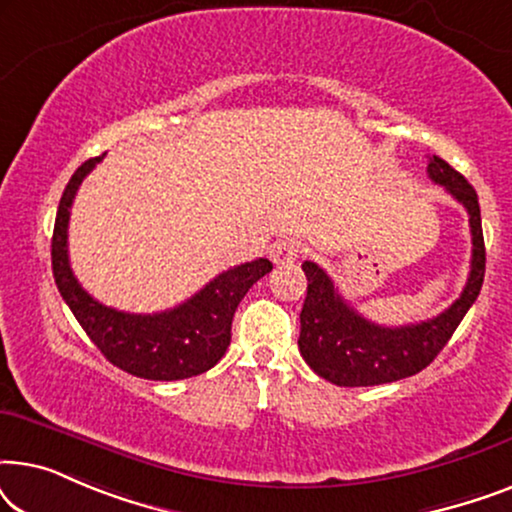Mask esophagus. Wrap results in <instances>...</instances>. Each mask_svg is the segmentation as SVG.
Segmentation results:
<instances>
[{"instance_id":"1","label":"esophagus","mask_w":512,"mask_h":512,"mask_svg":"<svg viewBox=\"0 0 512 512\" xmlns=\"http://www.w3.org/2000/svg\"><path fill=\"white\" fill-rule=\"evenodd\" d=\"M303 254V247L296 240H282L270 249V258L275 265H293Z\"/></svg>"}]
</instances>
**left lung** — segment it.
<instances>
[{"instance_id": "left-lung-1", "label": "left lung", "mask_w": 512, "mask_h": 512, "mask_svg": "<svg viewBox=\"0 0 512 512\" xmlns=\"http://www.w3.org/2000/svg\"><path fill=\"white\" fill-rule=\"evenodd\" d=\"M426 172L468 212L473 254L464 291L438 317L408 326H380L361 317L317 263L305 261L307 296L300 312L298 347L307 366L338 387H375L417 375L447 345L482 289L485 237L478 193L443 158H429Z\"/></svg>"}]
</instances>
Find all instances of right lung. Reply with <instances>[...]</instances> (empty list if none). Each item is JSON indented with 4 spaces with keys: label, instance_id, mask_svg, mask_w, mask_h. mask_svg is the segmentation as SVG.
I'll use <instances>...</instances> for the list:
<instances>
[{
    "label": "right lung",
    "instance_id": "obj_1",
    "mask_svg": "<svg viewBox=\"0 0 512 512\" xmlns=\"http://www.w3.org/2000/svg\"><path fill=\"white\" fill-rule=\"evenodd\" d=\"M104 156L90 158L72 174L55 216L51 261L58 291L95 347L125 373L144 380L172 382L207 373L230 345V326L240 300L272 270L268 258H256L230 268L205 284L195 296L172 310L130 314L102 305L69 268L67 226L69 209L81 181Z\"/></svg>",
    "mask_w": 512,
    "mask_h": 512
}]
</instances>
